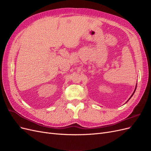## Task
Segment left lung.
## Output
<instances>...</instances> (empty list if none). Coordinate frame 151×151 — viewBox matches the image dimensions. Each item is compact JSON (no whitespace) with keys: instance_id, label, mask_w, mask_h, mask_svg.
Listing matches in <instances>:
<instances>
[{"instance_id":"obj_1","label":"left lung","mask_w":151,"mask_h":151,"mask_svg":"<svg viewBox=\"0 0 151 151\" xmlns=\"http://www.w3.org/2000/svg\"><path fill=\"white\" fill-rule=\"evenodd\" d=\"M136 88H137V84H136V86H135V90H134V93H132V94L131 95V96H130V98L129 99H129H130V98H131L132 97V96H133V95H134V93H135V90H136ZM129 100H128V101H129ZM127 102H126V103H127Z\"/></svg>"}]
</instances>
